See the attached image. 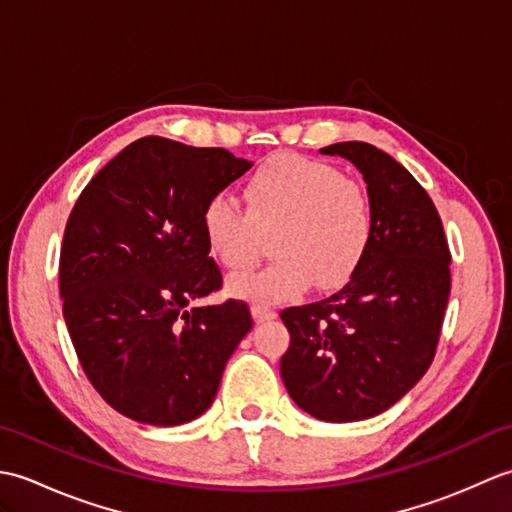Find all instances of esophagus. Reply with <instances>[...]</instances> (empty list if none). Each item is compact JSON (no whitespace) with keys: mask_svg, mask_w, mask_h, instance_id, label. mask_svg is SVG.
Here are the masks:
<instances>
[{"mask_svg":"<svg viewBox=\"0 0 512 512\" xmlns=\"http://www.w3.org/2000/svg\"><path fill=\"white\" fill-rule=\"evenodd\" d=\"M250 314H253V319L257 323H266V321L277 319V312L266 308V306H253V308H250Z\"/></svg>","mask_w":512,"mask_h":512,"instance_id":"34e87169","label":"esophagus"}]
</instances>
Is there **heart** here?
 <instances>
[{"instance_id": "1", "label": "heart", "mask_w": 512, "mask_h": 512, "mask_svg": "<svg viewBox=\"0 0 512 512\" xmlns=\"http://www.w3.org/2000/svg\"><path fill=\"white\" fill-rule=\"evenodd\" d=\"M246 209L226 195L204 204L206 246L231 273L253 268L273 235L275 262L231 279V292L255 303L299 297L312 284L343 288L372 244V200L361 182L321 160L277 154L244 187Z\"/></svg>"}]
</instances>
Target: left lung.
Segmentation results:
<instances>
[{
  "label": "left lung",
  "mask_w": 512,
  "mask_h": 512,
  "mask_svg": "<svg viewBox=\"0 0 512 512\" xmlns=\"http://www.w3.org/2000/svg\"><path fill=\"white\" fill-rule=\"evenodd\" d=\"M321 154L363 173L374 235L336 295L281 312L290 332L281 378L310 416L356 422L396 405L429 369L451 292V253L429 193L400 162L358 140Z\"/></svg>",
  "instance_id": "8db88e82"
}]
</instances>
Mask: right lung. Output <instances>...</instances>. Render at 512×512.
Returning <instances> with one entry per match:
<instances>
[{
    "mask_svg": "<svg viewBox=\"0 0 512 512\" xmlns=\"http://www.w3.org/2000/svg\"><path fill=\"white\" fill-rule=\"evenodd\" d=\"M250 167L222 147L145 136L76 200L59 262L63 319L85 376L123 416L154 427L202 416L253 328L244 301L187 310L222 288L204 204Z\"/></svg>",
    "mask_w": 512,
    "mask_h": 512,
    "instance_id": "1",
    "label": "right lung"
}]
</instances>
